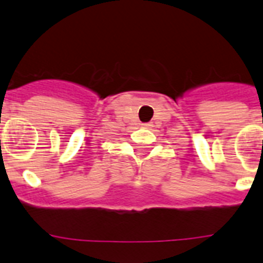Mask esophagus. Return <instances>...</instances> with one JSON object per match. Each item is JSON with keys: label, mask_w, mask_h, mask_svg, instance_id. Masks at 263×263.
<instances>
[{"label": "esophagus", "mask_w": 263, "mask_h": 263, "mask_svg": "<svg viewBox=\"0 0 263 263\" xmlns=\"http://www.w3.org/2000/svg\"><path fill=\"white\" fill-rule=\"evenodd\" d=\"M142 126L143 127H150V126H152V125H150V124H142Z\"/></svg>", "instance_id": "esophagus-1"}]
</instances>
